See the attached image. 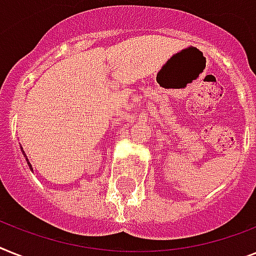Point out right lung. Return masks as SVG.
Listing matches in <instances>:
<instances>
[{
  "label": "right lung",
  "mask_w": 256,
  "mask_h": 256,
  "mask_svg": "<svg viewBox=\"0 0 256 256\" xmlns=\"http://www.w3.org/2000/svg\"><path fill=\"white\" fill-rule=\"evenodd\" d=\"M23 156H24V157H26L27 164H28V166H30V168H31V170H32V166H31V164H30V162H28V160H27V156H26V154H24V152H23Z\"/></svg>",
  "instance_id": "add662e5"
}]
</instances>
